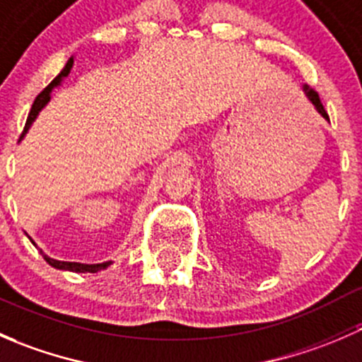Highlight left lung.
Listing matches in <instances>:
<instances>
[{"mask_svg": "<svg viewBox=\"0 0 362 362\" xmlns=\"http://www.w3.org/2000/svg\"><path fill=\"white\" fill-rule=\"evenodd\" d=\"M303 90H305L306 98H308V100L312 101V103H313V107L317 108V112H319L320 115L324 117V119H327V120H329V115H327V112L324 110V105L320 103V98H319V94H317V90H313L312 87H308V86H305V87H303Z\"/></svg>", "mask_w": 362, "mask_h": 362, "instance_id": "obj_1", "label": "left lung"}]
</instances>
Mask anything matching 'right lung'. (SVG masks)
Returning <instances> with one entry per match:
<instances>
[{
  "label": "right lung",
  "mask_w": 362,
  "mask_h": 362,
  "mask_svg": "<svg viewBox=\"0 0 362 362\" xmlns=\"http://www.w3.org/2000/svg\"><path fill=\"white\" fill-rule=\"evenodd\" d=\"M71 66H73V57H69V61L66 63V66L63 68V71H61L59 75H57L56 78H54L52 82H50L49 86H47L45 89H43L42 93H40L38 96H36L35 103H33V107H31V112H29V115H28V120H25L24 133H25V131L29 129V127H31L33 120L36 119V115H38V112L42 110V108L45 107L47 103H49V100H50V93H52V89H54V87L61 86V82H63L64 76H68V73H69V69H71ZM24 133H23V134H24ZM28 238H29V236H28ZM29 240H31V238H29ZM31 243H33V245H35V242H33V240H31ZM40 252H42V250H40ZM42 255H43V259H45V261L49 262L50 266H52V268L64 269V272H75V273H98V272H101V269L108 268V266L112 264V261H108V262H101V264H82V262L57 261V259L49 257V255L43 254V252H42Z\"/></svg>",
  "instance_id": "right-lung-1"
}]
</instances>
